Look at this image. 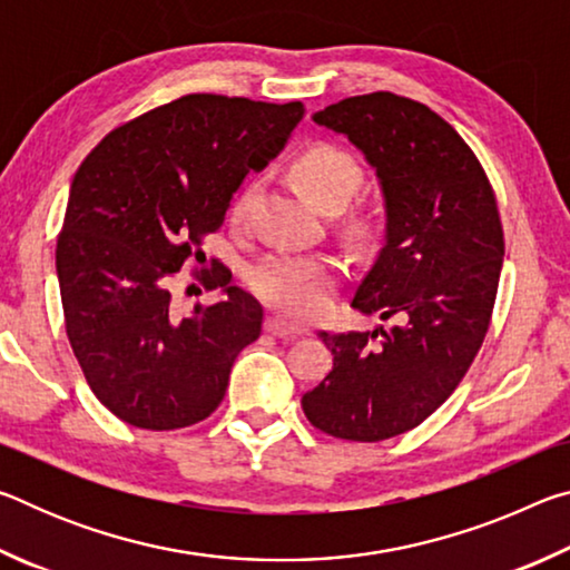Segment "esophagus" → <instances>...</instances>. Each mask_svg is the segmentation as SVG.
Here are the masks:
<instances>
[{
    "mask_svg": "<svg viewBox=\"0 0 570 570\" xmlns=\"http://www.w3.org/2000/svg\"><path fill=\"white\" fill-rule=\"evenodd\" d=\"M266 332L274 334V336H282V340H294V336L302 334V330H298V326L286 324L282 316H268V320H266Z\"/></svg>",
    "mask_w": 570,
    "mask_h": 570,
    "instance_id": "esophagus-1",
    "label": "esophagus"
}]
</instances>
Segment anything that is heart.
<instances>
[{
  "instance_id": "1",
  "label": "heart",
  "mask_w": 570,
  "mask_h": 570,
  "mask_svg": "<svg viewBox=\"0 0 570 570\" xmlns=\"http://www.w3.org/2000/svg\"><path fill=\"white\" fill-rule=\"evenodd\" d=\"M292 180L316 206L346 204L360 183V166L350 153L332 142H314L292 160ZM250 186L238 190L230 204V218L246 216ZM246 282L262 302L292 320H320L330 308V292L336 282V264L324 256L272 254L248 268Z\"/></svg>"
}]
</instances>
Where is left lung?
I'll return each mask as SVG.
<instances>
[{
	"label": "left lung",
	"instance_id": "obj_1",
	"mask_svg": "<svg viewBox=\"0 0 570 570\" xmlns=\"http://www.w3.org/2000/svg\"><path fill=\"white\" fill-rule=\"evenodd\" d=\"M377 170L384 246L352 306L392 330L320 332L334 354L302 397L326 435L380 442L417 428L445 402L485 340L503 268V224L475 153L428 105L356 95L314 115Z\"/></svg>",
	"mask_w": 570,
	"mask_h": 570
}]
</instances>
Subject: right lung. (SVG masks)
<instances>
[{"label":"right lung","mask_w":570,"mask_h":570,"mask_svg":"<svg viewBox=\"0 0 570 570\" xmlns=\"http://www.w3.org/2000/svg\"><path fill=\"white\" fill-rule=\"evenodd\" d=\"M304 118L302 102L183 95L110 130L75 173L57 238L67 340L115 417L140 430L206 420L264 308L230 272H200L224 302L173 308L170 284L224 224L248 170H264Z\"/></svg>","instance_id":"obj_1"}]
</instances>
